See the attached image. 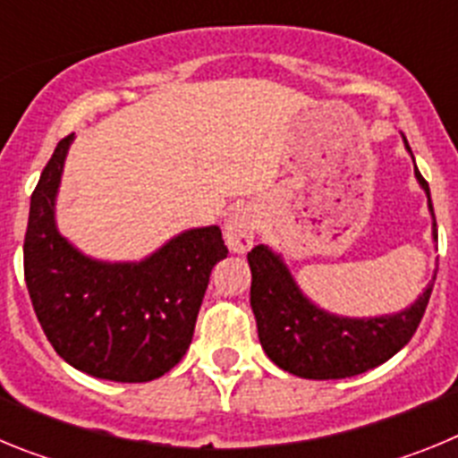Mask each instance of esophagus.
Instances as JSON below:
<instances>
[{"mask_svg": "<svg viewBox=\"0 0 458 458\" xmlns=\"http://www.w3.org/2000/svg\"><path fill=\"white\" fill-rule=\"evenodd\" d=\"M259 229V213L252 206H241L226 217L225 241L229 250L236 254H245L254 245Z\"/></svg>", "mask_w": 458, "mask_h": 458, "instance_id": "1", "label": "esophagus"}]
</instances>
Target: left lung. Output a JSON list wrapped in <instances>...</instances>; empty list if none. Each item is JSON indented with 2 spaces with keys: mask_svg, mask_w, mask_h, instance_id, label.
<instances>
[{
  "mask_svg": "<svg viewBox=\"0 0 458 458\" xmlns=\"http://www.w3.org/2000/svg\"><path fill=\"white\" fill-rule=\"evenodd\" d=\"M406 148L411 151L408 141ZM415 176L428 197V210L434 217V241H438L428 183L422 179L418 167ZM248 264L252 270L250 305L257 318L259 342L266 355L279 369L311 380L351 378L365 374L367 369L383 365L396 351H402L422 321L436 282L434 275L418 301L396 314L346 318L327 314L314 305L298 289L282 257L266 245H257L252 252H248Z\"/></svg>",
  "mask_w": 458,
  "mask_h": 458,
  "instance_id": "left-lung-1",
  "label": "left lung"
}]
</instances>
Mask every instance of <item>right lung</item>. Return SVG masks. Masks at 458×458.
Here are the masks:
<instances>
[{"label": "right lung", "instance_id": "1", "mask_svg": "<svg viewBox=\"0 0 458 458\" xmlns=\"http://www.w3.org/2000/svg\"><path fill=\"white\" fill-rule=\"evenodd\" d=\"M72 132L56 144L31 194L24 282L52 349L116 383L167 374L192 342L213 266L229 254L220 226L179 233L137 264L84 257L56 232L55 197Z\"/></svg>", "mask_w": 458, "mask_h": 458}]
</instances>
